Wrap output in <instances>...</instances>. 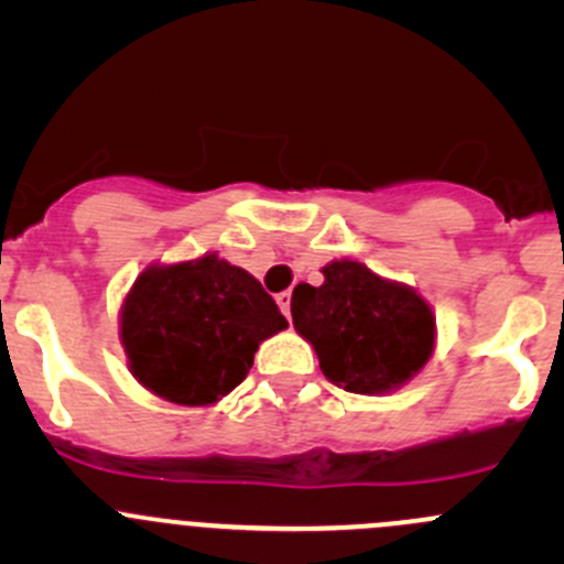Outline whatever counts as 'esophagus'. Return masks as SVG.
Wrapping results in <instances>:
<instances>
[{
  "mask_svg": "<svg viewBox=\"0 0 564 564\" xmlns=\"http://www.w3.org/2000/svg\"><path fill=\"white\" fill-rule=\"evenodd\" d=\"M275 303H278V308H281L283 311V316H292V294H289V292H281V294H278V297H275Z\"/></svg>",
  "mask_w": 564,
  "mask_h": 564,
  "instance_id": "34e87169",
  "label": "esophagus"
}]
</instances>
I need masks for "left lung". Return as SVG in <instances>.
I'll list each match as a JSON object with an SVG mask.
<instances>
[{
    "mask_svg": "<svg viewBox=\"0 0 564 564\" xmlns=\"http://www.w3.org/2000/svg\"><path fill=\"white\" fill-rule=\"evenodd\" d=\"M322 275V286H294L292 318L324 377L357 395H384L412 382L436 346L431 305L355 259H333Z\"/></svg>",
    "mask_w": 564,
    "mask_h": 564,
    "instance_id": "1",
    "label": "left lung"
}]
</instances>
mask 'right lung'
Returning <instances> with one entry per match:
<instances>
[{
	"label": "right lung",
	"mask_w": 564,
	"mask_h": 564,
	"mask_svg": "<svg viewBox=\"0 0 564 564\" xmlns=\"http://www.w3.org/2000/svg\"><path fill=\"white\" fill-rule=\"evenodd\" d=\"M275 300L218 253L147 267L119 308V344L135 382L180 406H213L286 329Z\"/></svg>",
	"instance_id": "add662e5"
}]
</instances>
